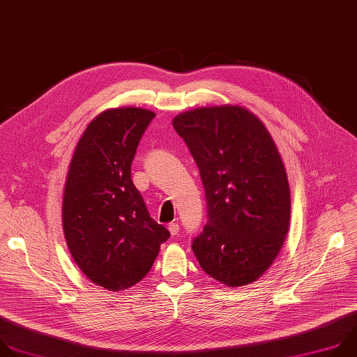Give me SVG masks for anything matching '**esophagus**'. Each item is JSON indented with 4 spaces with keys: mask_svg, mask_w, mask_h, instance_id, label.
<instances>
[{
    "mask_svg": "<svg viewBox=\"0 0 357 357\" xmlns=\"http://www.w3.org/2000/svg\"><path fill=\"white\" fill-rule=\"evenodd\" d=\"M169 231H170V234H172L173 236L178 235V232H180V227H178V224H176V222H172V224L169 225Z\"/></svg>",
    "mask_w": 357,
    "mask_h": 357,
    "instance_id": "1",
    "label": "esophagus"
}]
</instances>
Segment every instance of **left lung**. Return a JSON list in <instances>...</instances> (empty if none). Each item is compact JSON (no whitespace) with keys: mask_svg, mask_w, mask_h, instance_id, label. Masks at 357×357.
Listing matches in <instances>:
<instances>
[{"mask_svg":"<svg viewBox=\"0 0 357 357\" xmlns=\"http://www.w3.org/2000/svg\"><path fill=\"white\" fill-rule=\"evenodd\" d=\"M173 126L205 190L208 220L191 245L201 268L229 287L256 281L290 225V187L273 137L239 105L197 108Z\"/></svg>","mask_w":357,"mask_h":357,"instance_id":"left-lung-1","label":"left lung"}]
</instances>
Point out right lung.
<instances>
[{"mask_svg":"<svg viewBox=\"0 0 357 357\" xmlns=\"http://www.w3.org/2000/svg\"><path fill=\"white\" fill-rule=\"evenodd\" d=\"M155 116L133 107L100 114L70 162L63 197L66 242L82 271L109 291L144 278L170 238L130 178L139 140Z\"/></svg>","mask_w":357,"mask_h":357,"instance_id":"obj_1","label":"right lung"}]
</instances>
